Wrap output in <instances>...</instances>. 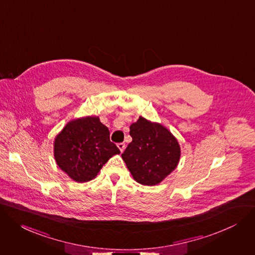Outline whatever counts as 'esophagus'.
Instances as JSON below:
<instances>
[{
  "mask_svg": "<svg viewBox=\"0 0 255 255\" xmlns=\"http://www.w3.org/2000/svg\"><path fill=\"white\" fill-rule=\"evenodd\" d=\"M118 147H119L120 151H121V152H123V151H124V149H125V147H126V145H125V143H124V142H121V143H118Z\"/></svg>",
  "mask_w": 255,
  "mask_h": 255,
  "instance_id": "34e87169",
  "label": "esophagus"
}]
</instances>
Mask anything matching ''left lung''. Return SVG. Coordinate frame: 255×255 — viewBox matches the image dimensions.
<instances>
[{
  "label": "left lung",
  "mask_w": 255,
  "mask_h": 255,
  "mask_svg": "<svg viewBox=\"0 0 255 255\" xmlns=\"http://www.w3.org/2000/svg\"><path fill=\"white\" fill-rule=\"evenodd\" d=\"M130 135L132 141L122 158L135 181L152 186L176 169L180 146L167 128L139 117L130 126Z\"/></svg>",
  "instance_id": "1"
}]
</instances>
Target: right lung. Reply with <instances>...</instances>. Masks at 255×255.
Listing matches in <instances>:
<instances>
[{"label": "right lung", "instance_id": "add662e5", "mask_svg": "<svg viewBox=\"0 0 255 255\" xmlns=\"http://www.w3.org/2000/svg\"><path fill=\"white\" fill-rule=\"evenodd\" d=\"M54 151L57 165L79 183L94 179L110 157L120 153L98 117L69 122L56 137Z\"/></svg>", "mask_w": 255, "mask_h": 255}]
</instances>
